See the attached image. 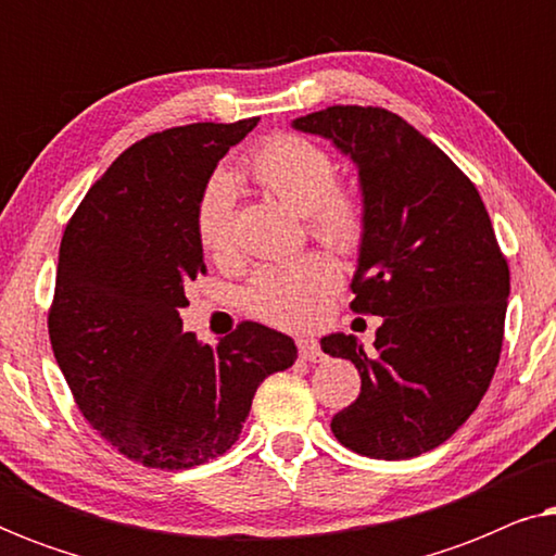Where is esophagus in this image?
Wrapping results in <instances>:
<instances>
[{"label":"esophagus","mask_w":556,"mask_h":556,"mask_svg":"<svg viewBox=\"0 0 556 556\" xmlns=\"http://www.w3.org/2000/svg\"><path fill=\"white\" fill-rule=\"evenodd\" d=\"M299 356L303 362H321L324 352L316 339H299Z\"/></svg>","instance_id":"34e87169"}]
</instances>
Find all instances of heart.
<instances>
[{
	"instance_id": "heart-1",
	"label": "heart",
	"mask_w": 556,
	"mask_h": 556,
	"mask_svg": "<svg viewBox=\"0 0 556 556\" xmlns=\"http://www.w3.org/2000/svg\"><path fill=\"white\" fill-rule=\"evenodd\" d=\"M242 174L263 192L306 217L308 232L337 253H352L364 238V207L352 189L337 185L331 154L311 139L278 134L263 141ZM194 227L200 245L215 261L235 250V181L212 174L197 202ZM339 288V273L324 255L265 265L245 288V306L263 321L283 329H308L324 316Z\"/></svg>"
}]
</instances>
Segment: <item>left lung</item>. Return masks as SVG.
<instances>
[{"label":"left lung","mask_w":556,"mask_h":556,"mask_svg":"<svg viewBox=\"0 0 556 556\" xmlns=\"http://www.w3.org/2000/svg\"><path fill=\"white\" fill-rule=\"evenodd\" d=\"M293 128L329 139L359 172L352 308L382 316L371 352L354 333L321 339L362 377L331 432L369 458H415L445 443L489 390L511 288L506 257L473 181L397 113L331 105Z\"/></svg>","instance_id":"8db88e82"}]
</instances>
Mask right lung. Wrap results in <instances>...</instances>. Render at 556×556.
Returning a JSON list of instances; mask_svg holds the SVG:
<instances>
[{
  "label": "right lung",
  "instance_id": "add662e5",
  "mask_svg": "<svg viewBox=\"0 0 556 556\" xmlns=\"http://www.w3.org/2000/svg\"><path fill=\"white\" fill-rule=\"evenodd\" d=\"M261 118L189 124L126 149L90 187L60 242L48 329L90 428L149 468L202 466L238 440L255 390L299 356L245 321L217 346L181 331L204 273L197 202L219 159Z\"/></svg>",
  "mask_w": 556,
  "mask_h": 556
}]
</instances>
